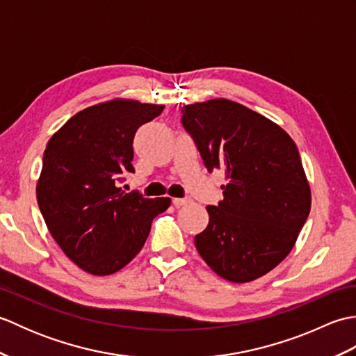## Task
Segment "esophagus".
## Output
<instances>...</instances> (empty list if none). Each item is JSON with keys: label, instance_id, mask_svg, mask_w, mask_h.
<instances>
[{"label": "esophagus", "instance_id": "34e87169", "mask_svg": "<svg viewBox=\"0 0 356 356\" xmlns=\"http://www.w3.org/2000/svg\"><path fill=\"white\" fill-rule=\"evenodd\" d=\"M172 203H174V207H184V205H186V203H190V199H179V197H176V199H172Z\"/></svg>", "mask_w": 356, "mask_h": 356}]
</instances>
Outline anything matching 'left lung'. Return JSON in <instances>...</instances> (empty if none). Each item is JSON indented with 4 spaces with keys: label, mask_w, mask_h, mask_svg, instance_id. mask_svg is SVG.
<instances>
[{
    "label": "left lung",
    "mask_w": 356,
    "mask_h": 356,
    "mask_svg": "<svg viewBox=\"0 0 356 356\" xmlns=\"http://www.w3.org/2000/svg\"><path fill=\"white\" fill-rule=\"evenodd\" d=\"M182 115L208 171L226 176L195 248L218 277L254 282L289 255L311 211L298 148L282 127L225 97L185 105Z\"/></svg>",
    "instance_id": "left-lung-1"
}]
</instances>
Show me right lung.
<instances>
[{"mask_svg": "<svg viewBox=\"0 0 356 356\" xmlns=\"http://www.w3.org/2000/svg\"><path fill=\"white\" fill-rule=\"evenodd\" d=\"M163 105L105 101L81 110L51 136L36 182L47 229L63 252L92 275H111L140 249L170 197L147 199L118 184L134 172L133 139Z\"/></svg>", "mask_w": 356, "mask_h": 356, "instance_id": "add662e5", "label": "right lung"}]
</instances>
